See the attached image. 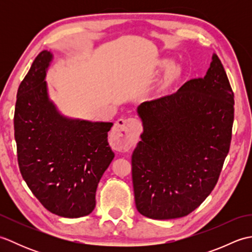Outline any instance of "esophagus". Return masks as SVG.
Here are the masks:
<instances>
[{
	"instance_id": "34e87169",
	"label": "esophagus",
	"mask_w": 252,
	"mask_h": 252,
	"mask_svg": "<svg viewBox=\"0 0 252 252\" xmlns=\"http://www.w3.org/2000/svg\"><path fill=\"white\" fill-rule=\"evenodd\" d=\"M140 122L134 118L119 119L114 126L110 136L111 145L116 151L127 152L138 140Z\"/></svg>"
}]
</instances>
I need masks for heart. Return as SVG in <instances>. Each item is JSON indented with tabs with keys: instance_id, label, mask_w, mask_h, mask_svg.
Masks as SVG:
<instances>
[{
	"instance_id": "heart-1",
	"label": "heart",
	"mask_w": 252,
	"mask_h": 252,
	"mask_svg": "<svg viewBox=\"0 0 252 252\" xmlns=\"http://www.w3.org/2000/svg\"><path fill=\"white\" fill-rule=\"evenodd\" d=\"M158 66L164 68L165 70L163 73L162 79L156 84V87L153 90V96L154 97H159V96L163 95L167 92L168 89L172 85L176 80H179L182 76V72H183V69L179 63H175L169 60H161L159 61Z\"/></svg>"
}]
</instances>
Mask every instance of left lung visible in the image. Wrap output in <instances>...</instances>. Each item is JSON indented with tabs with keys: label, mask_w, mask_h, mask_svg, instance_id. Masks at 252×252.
<instances>
[{
	"label": "left lung",
	"mask_w": 252,
	"mask_h": 252,
	"mask_svg": "<svg viewBox=\"0 0 252 252\" xmlns=\"http://www.w3.org/2000/svg\"><path fill=\"white\" fill-rule=\"evenodd\" d=\"M136 111L143 126L132 155L137 211L154 220L189 215L215 189L231 145L234 93L218 55L205 77Z\"/></svg>",
	"instance_id": "left-lung-1"
}]
</instances>
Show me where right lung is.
<instances>
[{"label": "right lung", "instance_id": "obj_1", "mask_svg": "<svg viewBox=\"0 0 252 252\" xmlns=\"http://www.w3.org/2000/svg\"><path fill=\"white\" fill-rule=\"evenodd\" d=\"M53 60L51 51H42L18 88L14 117L18 164L47 210L81 218L94 210L97 185L115 157L108 144L112 122L62 114L46 82Z\"/></svg>", "mask_w": 252, "mask_h": 252}]
</instances>
